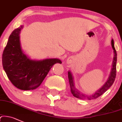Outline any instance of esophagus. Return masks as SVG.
Returning <instances> with one entry per match:
<instances>
[{
	"label": "esophagus",
	"mask_w": 122,
	"mask_h": 122,
	"mask_svg": "<svg viewBox=\"0 0 122 122\" xmlns=\"http://www.w3.org/2000/svg\"><path fill=\"white\" fill-rule=\"evenodd\" d=\"M67 63H69V64H70L71 63V60L70 59V58H69L67 59Z\"/></svg>",
	"instance_id": "1"
}]
</instances>
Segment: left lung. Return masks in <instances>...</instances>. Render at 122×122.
I'll list each match as a JSON object with an SVG mask.
<instances>
[{
	"instance_id": "8db88e82",
	"label": "left lung",
	"mask_w": 122,
	"mask_h": 122,
	"mask_svg": "<svg viewBox=\"0 0 122 122\" xmlns=\"http://www.w3.org/2000/svg\"><path fill=\"white\" fill-rule=\"evenodd\" d=\"M112 46L114 50L115 57H114L113 59V65H112V69L111 73V76H110L108 80L105 84L104 86L101 88L99 89L98 91H97L94 95H91V96H86L84 94H82L80 92H79L77 89H76L74 88V82H73V79L71 75V73H70V71L68 72V77H69V84H70L71 92L72 94L73 95V96L77 98H80V99H88V100L96 99V98L100 97L101 95H102L103 93L105 92L111 87V86L113 84L114 81H115V80L116 76V61H117V53H116V49H115V46H114L113 40H112Z\"/></svg>"
}]
</instances>
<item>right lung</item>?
Listing matches in <instances>:
<instances>
[{
    "label": "right lung",
    "instance_id": "1",
    "mask_svg": "<svg viewBox=\"0 0 122 122\" xmlns=\"http://www.w3.org/2000/svg\"><path fill=\"white\" fill-rule=\"evenodd\" d=\"M23 26L11 32L2 55L3 69L11 83L21 90H31L41 84L49 70L58 59L41 61H31L23 53L20 42V33Z\"/></svg>",
    "mask_w": 122,
    "mask_h": 122
}]
</instances>
